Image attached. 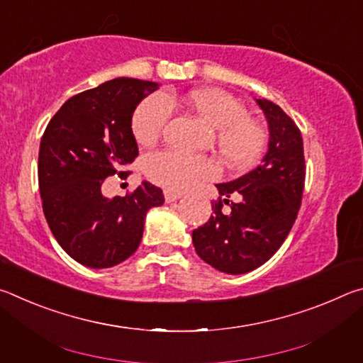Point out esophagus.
<instances>
[{"instance_id":"esophagus-1","label":"esophagus","mask_w":363,"mask_h":363,"mask_svg":"<svg viewBox=\"0 0 363 363\" xmlns=\"http://www.w3.org/2000/svg\"><path fill=\"white\" fill-rule=\"evenodd\" d=\"M181 196H182V194H179V192H173V190H164V200H167L168 203H171V201L179 200Z\"/></svg>"}]
</instances>
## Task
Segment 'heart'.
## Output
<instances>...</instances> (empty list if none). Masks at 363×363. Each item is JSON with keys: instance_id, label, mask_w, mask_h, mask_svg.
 Instances as JSON below:
<instances>
[{"instance_id": "1", "label": "heart", "mask_w": 363, "mask_h": 363, "mask_svg": "<svg viewBox=\"0 0 363 363\" xmlns=\"http://www.w3.org/2000/svg\"><path fill=\"white\" fill-rule=\"evenodd\" d=\"M177 99L171 94H152L134 110L131 130L140 145H152L162 136ZM184 102L216 130L219 155L233 169H250L259 162L267 145V133L248 118L243 104L220 89H196ZM145 174L168 190H187L218 176L216 163L177 150L155 152L145 158Z\"/></svg>"}]
</instances>
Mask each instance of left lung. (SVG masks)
Returning <instances> with one entry per match:
<instances>
[{
    "label": "left lung",
    "mask_w": 363,
    "mask_h": 363,
    "mask_svg": "<svg viewBox=\"0 0 363 363\" xmlns=\"http://www.w3.org/2000/svg\"><path fill=\"white\" fill-rule=\"evenodd\" d=\"M269 125V149L261 164L235 181L216 184L219 195L208 223L192 232L196 255L219 272L238 275L275 255L298 216L306 164L301 131L277 104L256 99ZM241 195L231 213H222L232 193Z\"/></svg>",
    "instance_id": "1"
}]
</instances>
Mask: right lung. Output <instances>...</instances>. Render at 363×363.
<instances>
[{"instance_id": "1", "label": "right lung", "mask_w": 363, "mask_h": 363, "mask_svg": "<svg viewBox=\"0 0 363 363\" xmlns=\"http://www.w3.org/2000/svg\"><path fill=\"white\" fill-rule=\"evenodd\" d=\"M158 83L115 78L70 97L48 123L38 155L43 211L67 255L91 269H107L138 250L144 219L162 206L160 187L143 181L126 196L102 195L106 177L125 171L138 157L131 130L139 102Z\"/></svg>"}]
</instances>
